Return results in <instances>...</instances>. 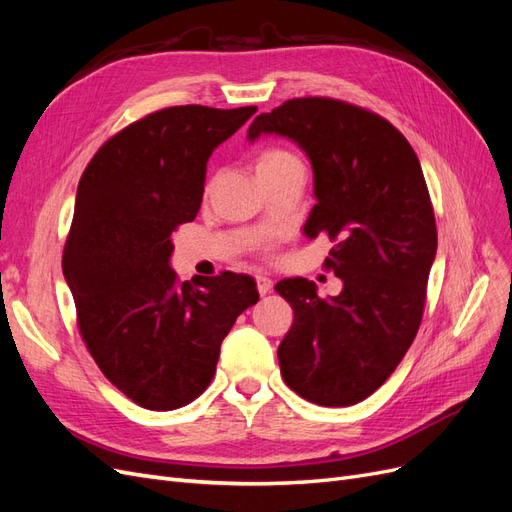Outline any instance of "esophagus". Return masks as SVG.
Returning <instances> with one entry per match:
<instances>
[{
  "label": "esophagus",
  "mask_w": 512,
  "mask_h": 512,
  "mask_svg": "<svg viewBox=\"0 0 512 512\" xmlns=\"http://www.w3.org/2000/svg\"><path fill=\"white\" fill-rule=\"evenodd\" d=\"M256 288H258V292L262 294V297H265V294L271 292L273 282L269 280V277H265V275H256Z\"/></svg>",
  "instance_id": "esophagus-1"
}]
</instances>
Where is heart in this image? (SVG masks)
Wrapping results in <instances>:
<instances>
[{
	"label": "heart",
	"mask_w": 512,
	"mask_h": 512,
	"mask_svg": "<svg viewBox=\"0 0 512 512\" xmlns=\"http://www.w3.org/2000/svg\"><path fill=\"white\" fill-rule=\"evenodd\" d=\"M290 166H301L299 158L294 156V153L280 149V147H271L260 151L256 156V173L260 175H271L277 173V170H284ZM262 250H267V245H262Z\"/></svg>",
	"instance_id": "b5f03b06"
}]
</instances>
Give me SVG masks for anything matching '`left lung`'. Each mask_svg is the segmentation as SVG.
<instances>
[{
    "label": "left lung",
    "mask_w": 512,
    "mask_h": 512,
    "mask_svg": "<svg viewBox=\"0 0 512 512\" xmlns=\"http://www.w3.org/2000/svg\"><path fill=\"white\" fill-rule=\"evenodd\" d=\"M292 138L312 160L314 205L305 230L335 245L324 269L337 297L282 280L292 327L277 359L284 382L318 406L359 404L389 378L421 327L438 228L412 145L391 121L337 98H292L250 126Z\"/></svg>",
    "instance_id": "8db88e82"
}]
</instances>
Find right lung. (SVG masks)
<instances>
[{"mask_svg":"<svg viewBox=\"0 0 512 512\" xmlns=\"http://www.w3.org/2000/svg\"><path fill=\"white\" fill-rule=\"evenodd\" d=\"M256 106H168L96 151L76 190L64 245L76 324L102 374L134 404L177 410L203 393L254 280L222 271L181 282L173 232L196 218L211 151Z\"/></svg>","mask_w":512,"mask_h":512,"instance_id":"1","label":"right lung"}]
</instances>
